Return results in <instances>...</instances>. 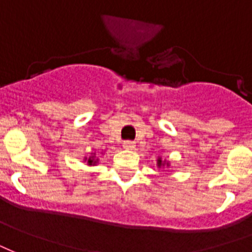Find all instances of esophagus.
Instances as JSON below:
<instances>
[{
  "label": "esophagus",
  "instance_id": "obj_1",
  "mask_svg": "<svg viewBox=\"0 0 252 252\" xmlns=\"http://www.w3.org/2000/svg\"><path fill=\"white\" fill-rule=\"evenodd\" d=\"M123 146H124V149L133 150L136 148V144L133 141H130V140H126V141L123 142Z\"/></svg>",
  "mask_w": 252,
  "mask_h": 252
}]
</instances>
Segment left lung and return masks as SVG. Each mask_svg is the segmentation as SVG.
Segmentation results:
<instances>
[{
	"instance_id": "8db88e82",
	"label": "left lung",
	"mask_w": 252,
	"mask_h": 252,
	"mask_svg": "<svg viewBox=\"0 0 252 252\" xmlns=\"http://www.w3.org/2000/svg\"><path fill=\"white\" fill-rule=\"evenodd\" d=\"M162 165V161H161V158L158 159V166H161Z\"/></svg>"
}]
</instances>
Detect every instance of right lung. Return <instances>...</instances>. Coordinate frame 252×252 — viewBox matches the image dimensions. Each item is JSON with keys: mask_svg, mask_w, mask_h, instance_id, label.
Returning <instances> with one entry per match:
<instances>
[{"mask_svg": "<svg viewBox=\"0 0 252 252\" xmlns=\"http://www.w3.org/2000/svg\"><path fill=\"white\" fill-rule=\"evenodd\" d=\"M87 163H89V165H93V163H95V161H94V157L89 158V161H87Z\"/></svg>", "mask_w": 252, "mask_h": 252, "instance_id": "1", "label": "right lung"}]
</instances>
